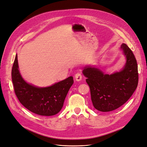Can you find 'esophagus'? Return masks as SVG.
Listing matches in <instances>:
<instances>
[{
    "label": "esophagus",
    "instance_id": "34e87169",
    "mask_svg": "<svg viewBox=\"0 0 147 147\" xmlns=\"http://www.w3.org/2000/svg\"><path fill=\"white\" fill-rule=\"evenodd\" d=\"M75 79L77 81H80L82 80V75L81 73H77L76 74H75Z\"/></svg>",
    "mask_w": 147,
    "mask_h": 147
}]
</instances>
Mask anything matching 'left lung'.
Returning a JSON list of instances; mask_svg holds the SVG:
<instances>
[{
  "mask_svg": "<svg viewBox=\"0 0 147 147\" xmlns=\"http://www.w3.org/2000/svg\"><path fill=\"white\" fill-rule=\"evenodd\" d=\"M127 59L126 64L120 72L104 74L91 67H85L83 74L90 88L94 107L102 112L115 110L121 107L133 95L138 85L136 59L130 48L125 43L121 47Z\"/></svg>",
  "mask_w": 147,
  "mask_h": 147,
  "instance_id": "8db88e82",
  "label": "left lung"
}]
</instances>
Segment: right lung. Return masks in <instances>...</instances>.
<instances>
[{
  "instance_id": "1",
  "label": "right lung",
  "mask_w": 147,
  "mask_h": 147,
  "mask_svg": "<svg viewBox=\"0 0 147 147\" xmlns=\"http://www.w3.org/2000/svg\"><path fill=\"white\" fill-rule=\"evenodd\" d=\"M15 94L26 109L40 116L55 115L61 110L68 92L72 86L73 78L45 88H39L26 82L19 73L16 54L11 71Z\"/></svg>"
}]
</instances>
